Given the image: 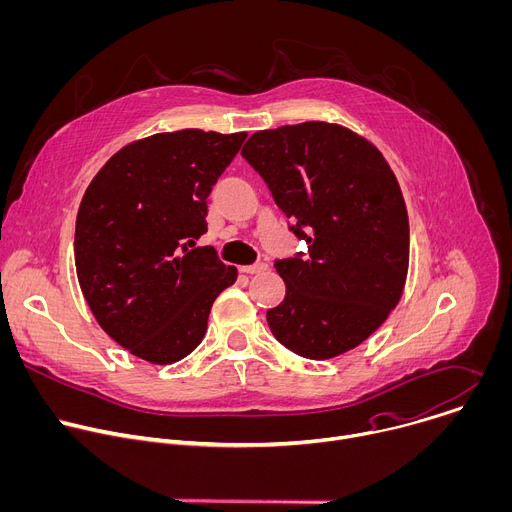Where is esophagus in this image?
Listing matches in <instances>:
<instances>
[{"instance_id":"34e87169","label":"esophagus","mask_w":512,"mask_h":512,"mask_svg":"<svg viewBox=\"0 0 512 512\" xmlns=\"http://www.w3.org/2000/svg\"><path fill=\"white\" fill-rule=\"evenodd\" d=\"M265 269H267L265 263H255V265H243V267H241V273L253 275V273H261V271H265Z\"/></svg>"}]
</instances>
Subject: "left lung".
I'll list each match as a JSON object with an SVG mask.
<instances>
[{
    "instance_id": "8db88e82",
    "label": "left lung",
    "mask_w": 512,
    "mask_h": 512,
    "mask_svg": "<svg viewBox=\"0 0 512 512\" xmlns=\"http://www.w3.org/2000/svg\"><path fill=\"white\" fill-rule=\"evenodd\" d=\"M241 156L308 243L275 261L285 298L267 310L273 336L326 360L367 340L399 304L409 269L401 186L375 143L326 121L255 131Z\"/></svg>"
}]
</instances>
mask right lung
Segmentation results:
<instances>
[{
  "label": "right lung",
  "mask_w": 512,
  "mask_h": 512,
  "mask_svg": "<svg viewBox=\"0 0 512 512\" xmlns=\"http://www.w3.org/2000/svg\"><path fill=\"white\" fill-rule=\"evenodd\" d=\"M247 133L180 129L135 139L91 180L77 214L75 265L99 326L133 356L172 364L204 338L237 267L196 247L206 198Z\"/></svg>",
  "instance_id": "add662e5"
}]
</instances>
